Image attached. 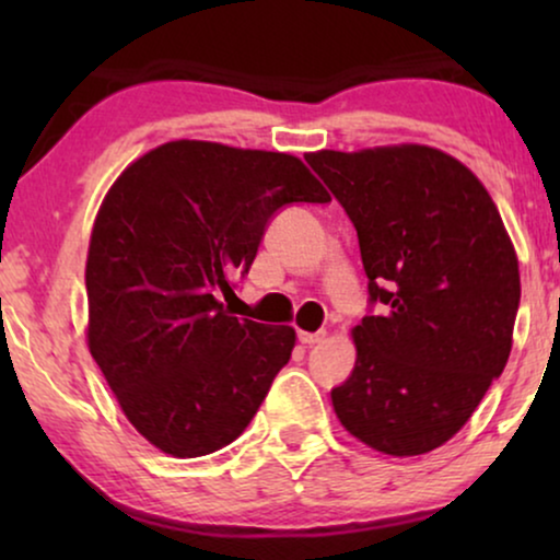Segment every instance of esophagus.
I'll use <instances>...</instances> for the list:
<instances>
[{
	"mask_svg": "<svg viewBox=\"0 0 560 560\" xmlns=\"http://www.w3.org/2000/svg\"><path fill=\"white\" fill-rule=\"evenodd\" d=\"M324 336H326V331H316V334H311V331H298V341H301L303 347H313V343L324 341Z\"/></svg>",
	"mask_w": 560,
	"mask_h": 560,
	"instance_id": "obj_1",
	"label": "esophagus"
}]
</instances>
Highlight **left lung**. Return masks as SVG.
<instances>
[{
    "label": "left lung",
    "instance_id": "8db88e82",
    "mask_svg": "<svg viewBox=\"0 0 560 560\" xmlns=\"http://www.w3.org/2000/svg\"><path fill=\"white\" fill-rule=\"evenodd\" d=\"M359 236L377 316L351 328L357 362L331 389L374 451L420 456L462 431L512 349L520 270L500 211L462 160L428 144L305 155Z\"/></svg>",
    "mask_w": 560,
    "mask_h": 560
}]
</instances>
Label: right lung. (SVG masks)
Returning a JSON list of instances; mask_svg holds the SVG:
<instances>
[{
    "instance_id": "right-lung-1",
    "label": "right lung",
    "mask_w": 560,
    "mask_h": 560,
    "mask_svg": "<svg viewBox=\"0 0 560 560\" xmlns=\"http://www.w3.org/2000/svg\"><path fill=\"white\" fill-rule=\"evenodd\" d=\"M328 190L288 152L173 140L106 190L86 257V341L121 412L175 458L240 439L295 347L293 326L236 318L219 295L267 221Z\"/></svg>"
}]
</instances>
